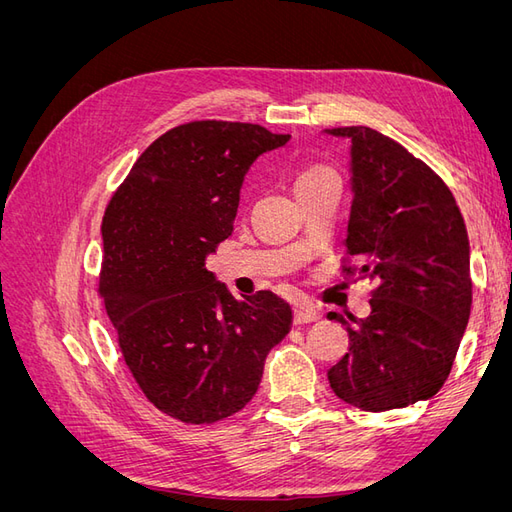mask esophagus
I'll return each mask as SVG.
<instances>
[{
  "label": "esophagus",
  "mask_w": 512,
  "mask_h": 512,
  "mask_svg": "<svg viewBox=\"0 0 512 512\" xmlns=\"http://www.w3.org/2000/svg\"><path fill=\"white\" fill-rule=\"evenodd\" d=\"M316 320H318V314L314 309H294V324H309Z\"/></svg>",
  "instance_id": "1"
}]
</instances>
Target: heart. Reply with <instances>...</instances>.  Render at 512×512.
Here are the masks:
<instances>
[{"instance_id": "1", "label": "heart", "mask_w": 512, "mask_h": 512, "mask_svg": "<svg viewBox=\"0 0 512 512\" xmlns=\"http://www.w3.org/2000/svg\"><path fill=\"white\" fill-rule=\"evenodd\" d=\"M333 177H337V175H335V170H331L329 166H320V164L307 166L297 175V179H294V190L299 192L303 188H309V185H316L320 181H327Z\"/></svg>"}]
</instances>
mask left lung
<instances>
[{
  "instance_id": "left-lung-1",
  "label": "left lung",
  "mask_w": 512,
  "mask_h": 512,
  "mask_svg": "<svg viewBox=\"0 0 512 512\" xmlns=\"http://www.w3.org/2000/svg\"><path fill=\"white\" fill-rule=\"evenodd\" d=\"M324 134L350 141L346 254L376 282L367 318L329 314L350 335L331 389L367 412L406 408L442 389L466 333L468 230L446 183L393 138L365 126Z\"/></svg>"
}]
</instances>
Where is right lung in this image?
I'll list each match as a JSON object with an SVG mask.
<instances>
[{"label": "right lung", "instance_id": "add662e5", "mask_svg": "<svg viewBox=\"0 0 512 512\" xmlns=\"http://www.w3.org/2000/svg\"><path fill=\"white\" fill-rule=\"evenodd\" d=\"M288 141L256 123H183L145 149L104 211L106 314L147 399L183 423L239 412L292 327L277 294L239 301L205 267L230 237L247 170Z\"/></svg>", "mask_w": 512, "mask_h": 512}]
</instances>
